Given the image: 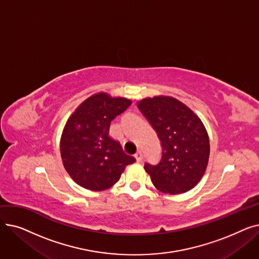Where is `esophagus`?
I'll use <instances>...</instances> for the list:
<instances>
[{
    "label": "esophagus",
    "mask_w": 259,
    "mask_h": 259,
    "mask_svg": "<svg viewBox=\"0 0 259 259\" xmlns=\"http://www.w3.org/2000/svg\"><path fill=\"white\" fill-rule=\"evenodd\" d=\"M143 152L142 151H138L137 153L134 154V157H135V159H137V161H141L142 159H143Z\"/></svg>",
    "instance_id": "1"
}]
</instances>
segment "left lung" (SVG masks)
I'll return each instance as SVG.
<instances>
[{"label":"left lung","mask_w":259,"mask_h":259,"mask_svg":"<svg viewBox=\"0 0 259 259\" xmlns=\"http://www.w3.org/2000/svg\"><path fill=\"white\" fill-rule=\"evenodd\" d=\"M161 144V158L145 170L162 193L179 194L194 188L208 166L210 142L200 118L171 97L146 98L138 103Z\"/></svg>","instance_id":"1"}]
</instances>
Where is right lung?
<instances>
[{
  "instance_id": "1",
  "label": "right lung",
  "mask_w": 259,
  "mask_h": 259,
  "mask_svg": "<svg viewBox=\"0 0 259 259\" xmlns=\"http://www.w3.org/2000/svg\"><path fill=\"white\" fill-rule=\"evenodd\" d=\"M131 103L100 92L85 100L68 118L61 138V156L64 168L80 187L92 191L110 188L135 161L109 137L111 120Z\"/></svg>"
}]
</instances>
